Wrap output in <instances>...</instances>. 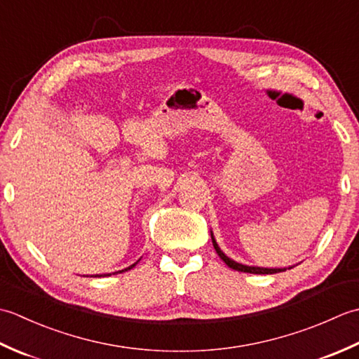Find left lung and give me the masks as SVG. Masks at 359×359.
<instances>
[{
	"instance_id": "8db88e82",
	"label": "left lung",
	"mask_w": 359,
	"mask_h": 359,
	"mask_svg": "<svg viewBox=\"0 0 359 359\" xmlns=\"http://www.w3.org/2000/svg\"><path fill=\"white\" fill-rule=\"evenodd\" d=\"M211 241H212V245H215V250H216V253L219 255V257L222 259V261L230 266V269H233V270H238V271H243V273H253V274H274V273H280V271H285V270H290V269H293L294 265H292V266H284V269H269V266H257V265H247V264H241V262H238V261H234V259H231V257H228L222 250H220V247L217 245V242H216V238H215V234H212V231H211Z\"/></svg>"
}]
</instances>
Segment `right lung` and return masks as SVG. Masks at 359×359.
<instances>
[{
	"instance_id": "add662e5",
	"label": "right lung",
	"mask_w": 359,
	"mask_h": 359,
	"mask_svg": "<svg viewBox=\"0 0 359 359\" xmlns=\"http://www.w3.org/2000/svg\"><path fill=\"white\" fill-rule=\"evenodd\" d=\"M139 261H140V259H139ZM139 261H137V262H139ZM135 262V264H137ZM135 264H133V265H129V266H126V269H123V270H118V271H114V273H106V274H94V278H104V276H111V274H117V273H123V271H128V270H131L133 269V266H135Z\"/></svg>"
}]
</instances>
